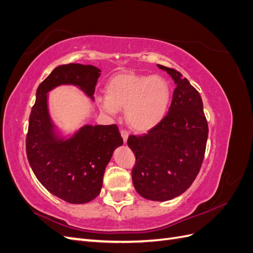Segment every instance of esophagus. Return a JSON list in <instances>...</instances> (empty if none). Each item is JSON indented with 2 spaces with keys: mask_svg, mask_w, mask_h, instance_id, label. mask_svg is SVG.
<instances>
[{
  "mask_svg": "<svg viewBox=\"0 0 253 253\" xmlns=\"http://www.w3.org/2000/svg\"><path fill=\"white\" fill-rule=\"evenodd\" d=\"M120 133H121V136H122V139H124V142L126 143L127 138H128V132L126 131V129H121Z\"/></svg>",
  "mask_w": 253,
  "mask_h": 253,
  "instance_id": "1",
  "label": "esophagus"
}]
</instances>
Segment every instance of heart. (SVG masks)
Here are the masks:
<instances>
[{
  "instance_id": "heart-1",
  "label": "heart",
  "mask_w": 253,
  "mask_h": 253,
  "mask_svg": "<svg viewBox=\"0 0 253 253\" xmlns=\"http://www.w3.org/2000/svg\"><path fill=\"white\" fill-rule=\"evenodd\" d=\"M106 98L98 100L101 109L112 115L126 109L128 126L145 132L156 126L167 113L171 98L168 81L160 76L124 72L106 84Z\"/></svg>"
}]
</instances>
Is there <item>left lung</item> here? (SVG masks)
I'll return each mask as SVG.
<instances>
[{"mask_svg":"<svg viewBox=\"0 0 253 253\" xmlns=\"http://www.w3.org/2000/svg\"><path fill=\"white\" fill-rule=\"evenodd\" d=\"M157 66L176 86L168 114L142 136L131 135L127 145L136 157L133 185L142 197L165 202L182 194L201 170L208 139L200 93L174 68Z\"/></svg>","mask_w":253,"mask_h":253,"instance_id":"left-lung-1","label":"left lung"}]
</instances>
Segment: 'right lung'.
<instances>
[{"mask_svg": "<svg viewBox=\"0 0 253 253\" xmlns=\"http://www.w3.org/2000/svg\"><path fill=\"white\" fill-rule=\"evenodd\" d=\"M100 70L93 65L56 67L39 85L26 136L28 163L42 185L70 204H85L101 191L105 167L114 150L124 143L116 125L84 126L70 139L55 134L47 108V93L73 84L94 100Z\"/></svg>", "mask_w": 253, "mask_h": 253, "instance_id": "obj_1", "label": "right lung"}]
</instances>
